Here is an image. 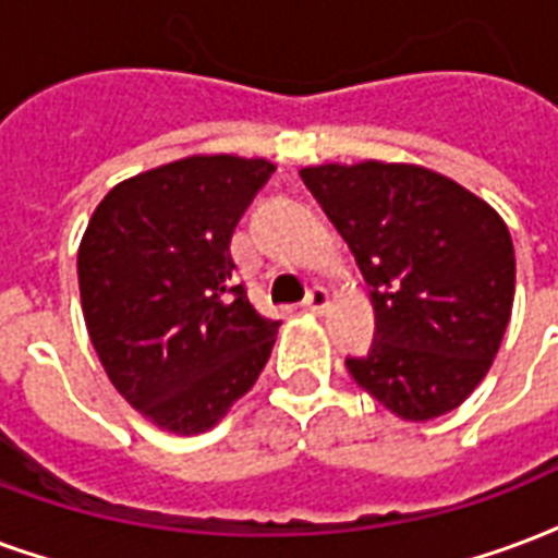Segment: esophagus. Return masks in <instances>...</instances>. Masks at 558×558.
<instances>
[{
	"mask_svg": "<svg viewBox=\"0 0 558 558\" xmlns=\"http://www.w3.org/2000/svg\"><path fill=\"white\" fill-rule=\"evenodd\" d=\"M331 304V299H328V292L322 290V287H313L311 292H307V299H304V311L311 313H322L325 307Z\"/></svg>",
	"mask_w": 558,
	"mask_h": 558,
	"instance_id": "1",
	"label": "esophagus"
}]
</instances>
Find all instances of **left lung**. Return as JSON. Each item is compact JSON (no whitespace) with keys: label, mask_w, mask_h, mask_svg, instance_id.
I'll use <instances>...</instances> for the list:
<instances>
[{"label":"left lung","mask_w":558,"mask_h":558,"mask_svg":"<svg viewBox=\"0 0 558 558\" xmlns=\"http://www.w3.org/2000/svg\"><path fill=\"white\" fill-rule=\"evenodd\" d=\"M301 180L373 295V345L345 357L349 375L411 423L461 405L509 325V227L468 189L416 165H316Z\"/></svg>","instance_id":"8db88e82"}]
</instances>
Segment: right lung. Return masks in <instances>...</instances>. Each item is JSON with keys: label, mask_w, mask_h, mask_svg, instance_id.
Returning <instances> with one entry per match:
<instances>
[{"label": "right lung", "mask_w": 558, "mask_h": 558, "mask_svg": "<svg viewBox=\"0 0 558 558\" xmlns=\"http://www.w3.org/2000/svg\"><path fill=\"white\" fill-rule=\"evenodd\" d=\"M275 174L189 156L114 185L80 245L82 313L118 393L177 435L213 428L263 373L280 322L236 283L230 239Z\"/></svg>", "instance_id": "right-lung-1"}]
</instances>
